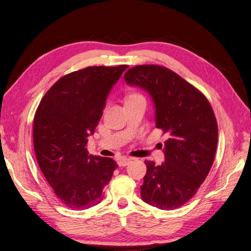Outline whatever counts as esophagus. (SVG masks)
I'll return each instance as SVG.
<instances>
[{
  "label": "esophagus",
  "mask_w": 251,
  "mask_h": 251,
  "mask_svg": "<svg viewBox=\"0 0 251 251\" xmlns=\"http://www.w3.org/2000/svg\"><path fill=\"white\" fill-rule=\"evenodd\" d=\"M131 162V158L128 157H124V158H120L119 161H117V164H119L120 167H125Z\"/></svg>",
  "instance_id": "1"
}]
</instances>
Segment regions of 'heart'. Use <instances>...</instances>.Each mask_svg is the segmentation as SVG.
<instances>
[{
	"label": "heart",
	"mask_w": 251,
	"mask_h": 251,
	"mask_svg": "<svg viewBox=\"0 0 251 251\" xmlns=\"http://www.w3.org/2000/svg\"><path fill=\"white\" fill-rule=\"evenodd\" d=\"M131 96H136V95H131Z\"/></svg>",
	"instance_id": "b5f03b06"
}]
</instances>
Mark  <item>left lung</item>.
I'll return each instance as SVG.
<instances>
[{"label": "left lung", "mask_w": 251, "mask_h": 251, "mask_svg": "<svg viewBox=\"0 0 251 251\" xmlns=\"http://www.w3.org/2000/svg\"><path fill=\"white\" fill-rule=\"evenodd\" d=\"M124 77L128 85L150 94L156 128L167 137L165 162H145L141 199L159 209H176L195 195L214 163L218 142L214 110L199 89L165 67L136 66Z\"/></svg>", "instance_id": "left-lung-1"}]
</instances>
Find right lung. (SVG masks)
I'll use <instances>...</instances> for the list:
<instances>
[{
    "mask_svg": "<svg viewBox=\"0 0 251 251\" xmlns=\"http://www.w3.org/2000/svg\"><path fill=\"white\" fill-rule=\"evenodd\" d=\"M128 66L88 67L69 73L42 98L33 121L37 164L62 204L87 209L103 199L117 164L94 156L86 145L110 90Z\"/></svg>",
    "mask_w": 251,
    "mask_h": 251,
    "instance_id": "add662e5",
    "label": "right lung"
}]
</instances>
